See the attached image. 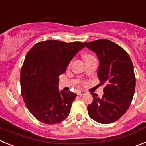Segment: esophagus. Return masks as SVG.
I'll return each instance as SVG.
<instances>
[{
  "mask_svg": "<svg viewBox=\"0 0 146 146\" xmlns=\"http://www.w3.org/2000/svg\"><path fill=\"white\" fill-rule=\"evenodd\" d=\"M85 94H86V91H79L78 92H77V94L80 95V96H82V95H84Z\"/></svg>",
  "mask_w": 146,
  "mask_h": 146,
  "instance_id": "esophagus-1",
  "label": "esophagus"
}]
</instances>
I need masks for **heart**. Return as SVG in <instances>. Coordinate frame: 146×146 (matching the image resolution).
<instances>
[{
    "label": "heart",
    "mask_w": 146,
    "mask_h": 146,
    "mask_svg": "<svg viewBox=\"0 0 146 146\" xmlns=\"http://www.w3.org/2000/svg\"><path fill=\"white\" fill-rule=\"evenodd\" d=\"M83 58H84V59L86 60H89V59H91V58H94V56H93L92 55H91V54H88V53H86L84 54V55H83ZM72 61H70V63H69V66H70L71 65H72Z\"/></svg>",
    "instance_id": "b5f03b06"
}]
</instances>
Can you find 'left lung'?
Listing matches in <instances>:
<instances>
[{
	"instance_id": "left-lung-1",
	"label": "left lung",
	"mask_w": 146,
	"mask_h": 146,
	"mask_svg": "<svg viewBox=\"0 0 146 146\" xmlns=\"http://www.w3.org/2000/svg\"><path fill=\"white\" fill-rule=\"evenodd\" d=\"M84 44L97 55V77L100 85L104 86L102 97L91 93L93 102L88 106V113L98 123H113L125 114L133 99L136 83L133 64L128 53L110 40Z\"/></svg>"
}]
</instances>
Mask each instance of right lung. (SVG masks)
Instances as JSON below:
<instances>
[{
    "instance_id": "right-lung-1",
    "label": "right lung",
    "mask_w": 146,
    "mask_h": 146,
    "mask_svg": "<svg viewBox=\"0 0 146 146\" xmlns=\"http://www.w3.org/2000/svg\"><path fill=\"white\" fill-rule=\"evenodd\" d=\"M80 42L48 40L28 51L20 72L22 96L29 112L46 124L60 123L69 116L77 94L59 91V76L74 55L84 48Z\"/></svg>"
}]
</instances>
